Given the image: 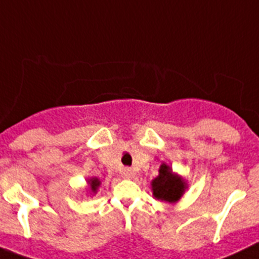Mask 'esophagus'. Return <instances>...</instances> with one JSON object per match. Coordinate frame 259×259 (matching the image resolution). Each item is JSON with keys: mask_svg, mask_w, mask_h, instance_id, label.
Listing matches in <instances>:
<instances>
[{"mask_svg": "<svg viewBox=\"0 0 259 259\" xmlns=\"http://www.w3.org/2000/svg\"><path fill=\"white\" fill-rule=\"evenodd\" d=\"M122 176L124 178V179H131L132 176H134V172H132L131 168H123Z\"/></svg>", "mask_w": 259, "mask_h": 259, "instance_id": "obj_1", "label": "esophagus"}]
</instances>
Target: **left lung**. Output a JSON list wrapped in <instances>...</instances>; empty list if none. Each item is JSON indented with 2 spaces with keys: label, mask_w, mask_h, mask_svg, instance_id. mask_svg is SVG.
<instances>
[{
  "label": "left lung",
  "mask_w": 259,
  "mask_h": 259,
  "mask_svg": "<svg viewBox=\"0 0 259 259\" xmlns=\"http://www.w3.org/2000/svg\"><path fill=\"white\" fill-rule=\"evenodd\" d=\"M153 196L157 200L166 202H176L182 197L185 189V184L179 176L171 172V168L166 164H162L159 168V175L152 182Z\"/></svg>",
  "instance_id": "8db88e82"
}]
</instances>
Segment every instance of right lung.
I'll list each match as a JSON object with an SVG mask.
<instances>
[{
    "label": "right lung",
    "instance_id": "add662e5",
    "mask_svg": "<svg viewBox=\"0 0 259 259\" xmlns=\"http://www.w3.org/2000/svg\"><path fill=\"white\" fill-rule=\"evenodd\" d=\"M89 184H91V189H92L93 193H96V192H97V188L100 187V184H101V182H100L98 179H95V178H93V179H91Z\"/></svg>",
    "mask_w": 259,
    "mask_h": 259
}]
</instances>
